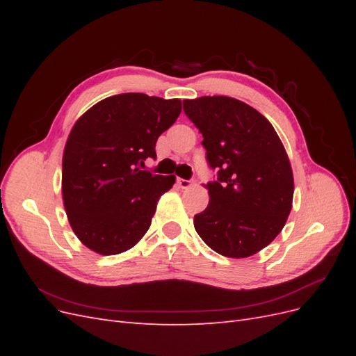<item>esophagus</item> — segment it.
<instances>
[{
	"label": "esophagus",
	"instance_id": "34e87169",
	"mask_svg": "<svg viewBox=\"0 0 356 356\" xmlns=\"http://www.w3.org/2000/svg\"><path fill=\"white\" fill-rule=\"evenodd\" d=\"M177 182H178V186H179L181 188H188V187L191 186V181H190V179H182V178H178V179H177Z\"/></svg>",
	"mask_w": 356,
	"mask_h": 356
}]
</instances>
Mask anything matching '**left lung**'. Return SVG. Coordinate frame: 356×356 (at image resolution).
Here are the masks:
<instances>
[{"mask_svg": "<svg viewBox=\"0 0 356 356\" xmlns=\"http://www.w3.org/2000/svg\"><path fill=\"white\" fill-rule=\"evenodd\" d=\"M199 129L208 165L209 203L195 215V229L211 250L246 258L281 233L293 208L294 178L284 144L267 118L229 96L184 99Z\"/></svg>", "mask_w": 356, "mask_h": 356, "instance_id": "obj_1", "label": "left lung"}]
</instances>
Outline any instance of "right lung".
<instances>
[{
  "label": "right lung",
  "instance_id": "1",
  "mask_svg": "<svg viewBox=\"0 0 356 356\" xmlns=\"http://www.w3.org/2000/svg\"><path fill=\"white\" fill-rule=\"evenodd\" d=\"M179 113V99L120 93L95 104L75 122L62 157V199L72 232L89 250L124 252L149 229L175 175L141 168L156 159L157 138Z\"/></svg>",
  "mask_w": 356,
  "mask_h": 356
}]
</instances>
